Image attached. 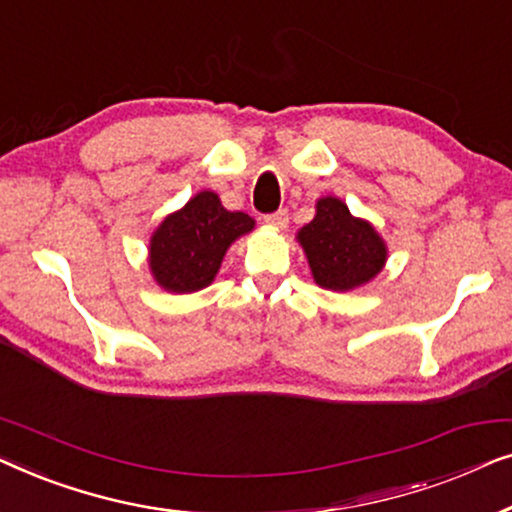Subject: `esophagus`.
Here are the masks:
<instances>
[{
    "mask_svg": "<svg viewBox=\"0 0 512 512\" xmlns=\"http://www.w3.org/2000/svg\"><path fill=\"white\" fill-rule=\"evenodd\" d=\"M264 222H269L271 227H278V229H285L287 222H290V213L285 211V208H280L276 213H269L264 215Z\"/></svg>",
    "mask_w": 512,
    "mask_h": 512,
    "instance_id": "obj_1",
    "label": "esophagus"
}]
</instances>
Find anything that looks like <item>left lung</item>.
I'll return each mask as SVG.
<instances>
[{"mask_svg":"<svg viewBox=\"0 0 512 512\" xmlns=\"http://www.w3.org/2000/svg\"><path fill=\"white\" fill-rule=\"evenodd\" d=\"M299 243L311 264L315 283L345 292L359 287L383 269L387 250L369 222L352 218L341 199L318 201V213L299 232Z\"/></svg>","mask_w":512,"mask_h":512,"instance_id":"1","label":"left lung"}]
</instances>
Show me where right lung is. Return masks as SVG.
Segmentation results:
<instances>
[{
    "label": "right lung",
    "mask_w": 512,
    "mask_h": 512,
    "mask_svg": "<svg viewBox=\"0 0 512 512\" xmlns=\"http://www.w3.org/2000/svg\"><path fill=\"white\" fill-rule=\"evenodd\" d=\"M255 220L227 211L215 192H199L169 215L150 239V271L169 292H197L211 285L234 239L250 232Z\"/></svg>",
    "instance_id": "1"
}]
</instances>
